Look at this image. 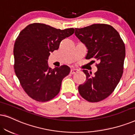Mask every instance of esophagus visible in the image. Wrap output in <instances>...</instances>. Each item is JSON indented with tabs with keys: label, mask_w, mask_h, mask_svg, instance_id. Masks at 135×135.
Returning <instances> with one entry per match:
<instances>
[{
	"label": "esophagus",
	"mask_w": 135,
	"mask_h": 135,
	"mask_svg": "<svg viewBox=\"0 0 135 135\" xmlns=\"http://www.w3.org/2000/svg\"><path fill=\"white\" fill-rule=\"evenodd\" d=\"M78 71H79L78 70L76 69H71V74H74L77 73Z\"/></svg>",
	"instance_id": "1"
}]
</instances>
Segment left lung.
I'll list each match as a JSON object with an SVG mask.
<instances>
[{"instance_id": "obj_1", "label": "left lung", "mask_w": 135, "mask_h": 135, "mask_svg": "<svg viewBox=\"0 0 135 135\" xmlns=\"http://www.w3.org/2000/svg\"><path fill=\"white\" fill-rule=\"evenodd\" d=\"M75 30V36L88 49L85 58L96 59L99 62L96 64L98 71L94 75L83 70L86 79L79 86V92L89 102H99L114 91L122 76L124 42L119 32L107 24H93Z\"/></svg>"}]
</instances>
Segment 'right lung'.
Wrapping results in <instances>:
<instances>
[{
    "instance_id": "obj_1",
    "label": "right lung",
    "mask_w": 135,
    "mask_h": 135,
    "mask_svg": "<svg viewBox=\"0 0 135 135\" xmlns=\"http://www.w3.org/2000/svg\"><path fill=\"white\" fill-rule=\"evenodd\" d=\"M74 32V29L63 30L45 24H30L23 29L15 42V73L22 88L31 98L46 102L60 91L62 79L69 74L66 65L51 69L47 60L50 52L56 50L60 42Z\"/></svg>"
}]
</instances>
